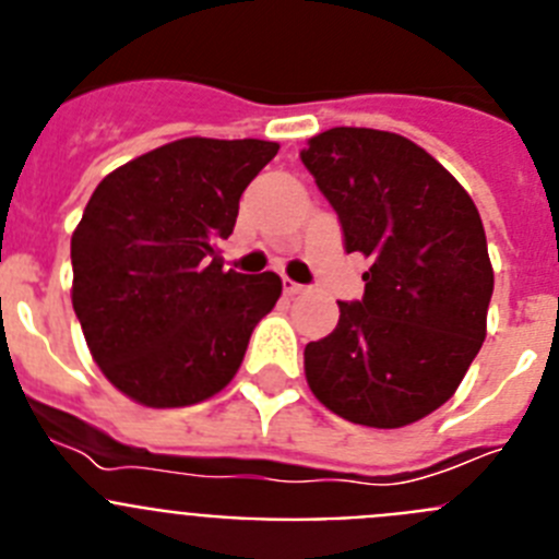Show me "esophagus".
<instances>
[{
	"label": "esophagus",
	"mask_w": 559,
	"mask_h": 559,
	"mask_svg": "<svg viewBox=\"0 0 559 559\" xmlns=\"http://www.w3.org/2000/svg\"><path fill=\"white\" fill-rule=\"evenodd\" d=\"M283 288H285V294H288V296H296V294H302L305 285L294 283V280H288V276H285V280H283Z\"/></svg>",
	"instance_id": "esophagus-1"
}]
</instances>
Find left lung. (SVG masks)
Returning a JSON list of instances; mask_svg holds the SVG:
<instances>
[{
  "mask_svg": "<svg viewBox=\"0 0 559 559\" xmlns=\"http://www.w3.org/2000/svg\"><path fill=\"white\" fill-rule=\"evenodd\" d=\"M302 162L369 260L364 299L305 347L316 400L367 428H403L453 397L487 335L492 263L481 218L431 153L392 131L330 128Z\"/></svg>",
  "mask_w": 559,
  "mask_h": 559,
  "instance_id": "obj_1",
  "label": "left lung"
}]
</instances>
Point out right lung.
Segmentation results:
<instances>
[{
    "label": "right lung",
    "instance_id": "add662e5",
    "mask_svg": "<svg viewBox=\"0 0 559 559\" xmlns=\"http://www.w3.org/2000/svg\"><path fill=\"white\" fill-rule=\"evenodd\" d=\"M276 151L187 136L126 162L92 192L72 231V308L100 372L133 403L195 406L243 364L283 280L224 271L215 243Z\"/></svg>",
    "mask_w": 559,
    "mask_h": 559
}]
</instances>
